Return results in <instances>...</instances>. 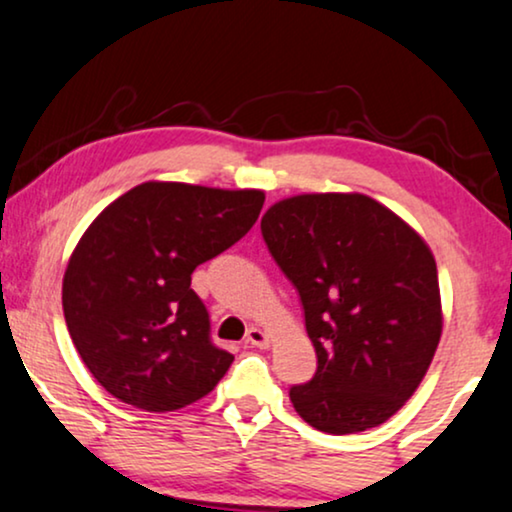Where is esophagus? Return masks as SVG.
<instances>
[{
	"label": "esophagus",
	"instance_id": "34e87169",
	"mask_svg": "<svg viewBox=\"0 0 512 512\" xmlns=\"http://www.w3.org/2000/svg\"><path fill=\"white\" fill-rule=\"evenodd\" d=\"M248 342H250V345L264 349V347H269L271 340H269V335L262 331V328H250V331H248Z\"/></svg>",
	"mask_w": 512,
	"mask_h": 512
}]
</instances>
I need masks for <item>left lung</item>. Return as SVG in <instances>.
Listing matches in <instances>:
<instances>
[{
	"instance_id": "left-lung-1",
	"label": "left lung",
	"mask_w": 512,
	"mask_h": 512,
	"mask_svg": "<svg viewBox=\"0 0 512 512\" xmlns=\"http://www.w3.org/2000/svg\"><path fill=\"white\" fill-rule=\"evenodd\" d=\"M264 243L300 293L314 378L290 387L304 423L331 435L378 428L418 390L442 338L428 243L364 193H302L262 217Z\"/></svg>"
}]
</instances>
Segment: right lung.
Masks as SVG:
<instances>
[{
  "label": "right lung",
  "instance_id": "right-lung-1",
  "mask_svg": "<svg viewBox=\"0 0 512 512\" xmlns=\"http://www.w3.org/2000/svg\"><path fill=\"white\" fill-rule=\"evenodd\" d=\"M262 205L257 189L144 181L89 224L63 274V314L106 392L163 413L215 390L234 354L210 342L191 274L241 241Z\"/></svg>",
  "mask_w": 512,
  "mask_h": 512
}]
</instances>
